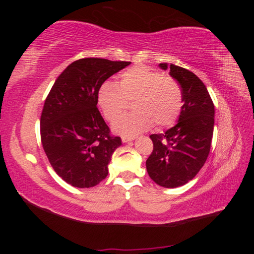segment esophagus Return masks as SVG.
I'll use <instances>...</instances> for the list:
<instances>
[{"label": "esophagus", "instance_id": "esophagus-1", "mask_svg": "<svg viewBox=\"0 0 254 254\" xmlns=\"http://www.w3.org/2000/svg\"><path fill=\"white\" fill-rule=\"evenodd\" d=\"M132 140H134V136H122L123 142H130Z\"/></svg>", "mask_w": 254, "mask_h": 254}]
</instances>
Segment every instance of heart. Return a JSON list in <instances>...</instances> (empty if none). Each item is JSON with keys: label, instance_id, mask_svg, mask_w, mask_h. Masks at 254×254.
<instances>
[{"label": "heart", "instance_id": "b5f03b06", "mask_svg": "<svg viewBox=\"0 0 254 254\" xmlns=\"http://www.w3.org/2000/svg\"><path fill=\"white\" fill-rule=\"evenodd\" d=\"M132 102V114L113 124L114 132L134 136L154 126L167 127L177 121L183 109V93L179 84L169 76L136 66L122 72L118 85L103 83L97 92V104L104 118L114 122Z\"/></svg>", "mask_w": 254, "mask_h": 254}]
</instances>
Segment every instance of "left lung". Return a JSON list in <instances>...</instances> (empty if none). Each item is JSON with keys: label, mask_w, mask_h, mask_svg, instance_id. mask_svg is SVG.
I'll use <instances>...</instances> for the list:
<instances>
[{"label": "left lung", "mask_w": 254, "mask_h": 254, "mask_svg": "<svg viewBox=\"0 0 254 254\" xmlns=\"http://www.w3.org/2000/svg\"><path fill=\"white\" fill-rule=\"evenodd\" d=\"M159 66L170 68V76L182 87L184 105L175 127L150 135L153 150L145 166L159 186L176 188L194 178L208 157L215 109L207 88L194 72L173 64Z\"/></svg>", "instance_id": "1"}]
</instances>
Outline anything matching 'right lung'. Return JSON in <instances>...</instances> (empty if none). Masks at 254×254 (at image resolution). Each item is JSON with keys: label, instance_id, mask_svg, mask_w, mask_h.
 Masks as SVG:
<instances>
[{"label": "right lung", "instance_id": "right-lung-1", "mask_svg": "<svg viewBox=\"0 0 254 254\" xmlns=\"http://www.w3.org/2000/svg\"><path fill=\"white\" fill-rule=\"evenodd\" d=\"M130 62L83 58L71 63L56 79L40 118V136L47 158L59 177L78 188L100 184L121 137L111 134L97 109L100 86Z\"/></svg>", "mask_w": 254, "mask_h": 254}]
</instances>
